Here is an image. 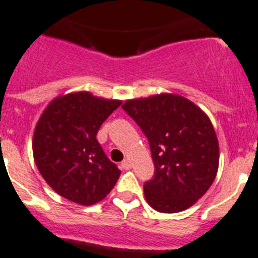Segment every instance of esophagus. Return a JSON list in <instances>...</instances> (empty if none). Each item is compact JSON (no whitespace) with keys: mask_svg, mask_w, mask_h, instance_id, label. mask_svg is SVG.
<instances>
[{"mask_svg":"<svg viewBox=\"0 0 258 258\" xmlns=\"http://www.w3.org/2000/svg\"><path fill=\"white\" fill-rule=\"evenodd\" d=\"M121 167H122V168H124V169H131V168H132V163H131V160L125 159L124 162L121 163Z\"/></svg>","mask_w":258,"mask_h":258,"instance_id":"esophagus-1","label":"esophagus"}]
</instances>
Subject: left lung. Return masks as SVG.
Here are the masks:
<instances>
[{
  "instance_id": "1",
  "label": "left lung",
  "mask_w": 258,
  "mask_h": 258,
  "mask_svg": "<svg viewBox=\"0 0 258 258\" xmlns=\"http://www.w3.org/2000/svg\"><path fill=\"white\" fill-rule=\"evenodd\" d=\"M122 108L149 138L155 175L145 198L159 213L186 210L208 192L219 167V144L210 118L177 94L127 99Z\"/></svg>"
}]
</instances>
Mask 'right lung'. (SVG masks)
<instances>
[{
  "label": "right lung",
  "instance_id": "obj_1",
  "mask_svg": "<svg viewBox=\"0 0 258 258\" xmlns=\"http://www.w3.org/2000/svg\"><path fill=\"white\" fill-rule=\"evenodd\" d=\"M121 103L74 91L56 96L45 107L35 125L32 154L40 175L57 195L90 206L113 189L121 171L105 156L96 134Z\"/></svg>",
  "mask_w": 258,
  "mask_h": 258
}]
</instances>
